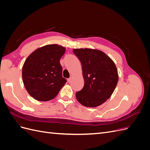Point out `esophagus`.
I'll list each match as a JSON object with an SVG mask.
<instances>
[{
    "mask_svg": "<svg viewBox=\"0 0 150 150\" xmlns=\"http://www.w3.org/2000/svg\"><path fill=\"white\" fill-rule=\"evenodd\" d=\"M71 78H69V79H67V82L68 83H71Z\"/></svg>",
    "mask_w": 150,
    "mask_h": 150,
    "instance_id": "esophagus-1",
    "label": "esophagus"
}]
</instances>
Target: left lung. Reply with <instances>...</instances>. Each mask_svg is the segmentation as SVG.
Segmentation results:
<instances>
[{
    "instance_id": "1",
    "label": "left lung",
    "mask_w": 150,
    "mask_h": 150,
    "mask_svg": "<svg viewBox=\"0 0 150 150\" xmlns=\"http://www.w3.org/2000/svg\"><path fill=\"white\" fill-rule=\"evenodd\" d=\"M82 65L84 85L76 97L87 107L101 105L110 98L116 88L118 74L116 65L106 54L90 49H74Z\"/></svg>"
}]
</instances>
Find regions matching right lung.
Wrapping results in <instances>:
<instances>
[{
  "mask_svg": "<svg viewBox=\"0 0 150 150\" xmlns=\"http://www.w3.org/2000/svg\"><path fill=\"white\" fill-rule=\"evenodd\" d=\"M65 51L57 44L47 45L27 58L22 67V79L28 92L36 100H51L67 82L62 78L60 64Z\"/></svg>",
  "mask_w": 150,
  "mask_h": 150,
  "instance_id": "1",
  "label": "right lung"
}]
</instances>
